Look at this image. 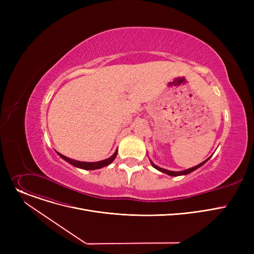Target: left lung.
Listing matches in <instances>:
<instances>
[{
  "label": "left lung",
  "mask_w": 254,
  "mask_h": 254,
  "mask_svg": "<svg viewBox=\"0 0 254 254\" xmlns=\"http://www.w3.org/2000/svg\"><path fill=\"white\" fill-rule=\"evenodd\" d=\"M210 158V157H209ZM208 158V159H209ZM208 159H206L205 162H203V163H201L199 165H197V166H195V167H193V168H190V169H188V170H185V171H181V172H173V171H169V170H166V169H163V168H159V167H157V166H155L152 162H151V165L153 166V168H155L156 170H158V171H161V172H163V173H166V174H168V175H170V176H180V175H186V174H190V173H191L192 171H194V170H196L197 168H199L201 166H203Z\"/></svg>",
  "instance_id": "1"
}]
</instances>
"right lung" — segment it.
Listing matches in <instances>:
<instances>
[{
    "mask_svg": "<svg viewBox=\"0 0 254 254\" xmlns=\"http://www.w3.org/2000/svg\"><path fill=\"white\" fill-rule=\"evenodd\" d=\"M58 154L63 158L64 159L65 162L70 163L71 165L77 167V168H80V169H84V170H96V169H100V168H103V167H106L110 165L117 155V150L114 152V154L112 156H110L109 158L107 159H104V161H101V162H96V163H86V162H78V161H74V159H71L69 157H66L61 153L58 152Z\"/></svg>",
    "mask_w": 254,
    "mask_h": 254,
    "instance_id": "1",
    "label": "right lung"
}]
</instances>
